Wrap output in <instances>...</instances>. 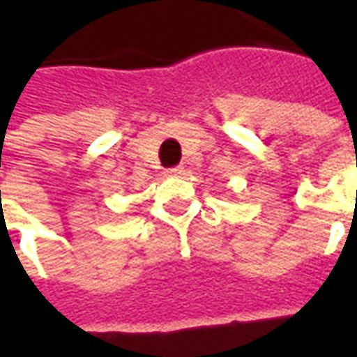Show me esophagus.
Masks as SVG:
<instances>
[{
  "label": "esophagus",
  "instance_id": "34e87169",
  "mask_svg": "<svg viewBox=\"0 0 357 357\" xmlns=\"http://www.w3.org/2000/svg\"><path fill=\"white\" fill-rule=\"evenodd\" d=\"M183 166H176V168H170V170L164 172V176L166 178H179V176H183Z\"/></svg>",
  "mask_w": 357,
  "mask_h": 357
}]
</instances>
